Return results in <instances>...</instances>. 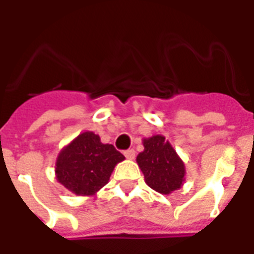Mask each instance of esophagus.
<instances>
[{
  "instance_id": "esophagus-1",
  "label": "esophagus",
  "mask_w": 254,
  "mask_h": 254,
  "mask_svg": "<svg viewBox=\"0 0 254 254\" xmlns=\"http://www.w3.org/2000/svg\"><path fill=\"white\" fill-rule=\"evenodd\" d=\"M124 155H125V157L129 160H133L134 157H135V151L133 150V148H130V150H127L125 152H124Z\"/></svg>"
}]
</instances>
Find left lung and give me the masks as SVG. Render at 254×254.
<instances>
[{
    "mask_svg": "<svg viewBox=\"0 0 254 254\" xmlns=\"http://www.w3.org/2000/svg\"><path fill=\"white\" fill-rule=\"evenodd\" d=\"M144 150L137 163L148 186L163 195L181 189L185 182V164L164 135L143 139Z\"/></svg>",
    "mask_w": 254,
    "mask_h": 254,
    "instance_id": "left-lung-1",
    "label": "left lung"
}]
</instances>
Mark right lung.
Returning <instances> with one entry per match:
<instances>
[{
  "label": "right lung",
  "instance_id": "right-lung-1",
  "mask_svg": "<svg viewBox=\"0 0 254 254\" xmlns=\"http://www.w3.org/2000/svg\"><path fill=\"white\" fill-rule=\"evenodd\" d=\"M124 159L112 144L102 143L99 135L85 131L59 152L55 174L71 192L90 196L107 185L115 167Z\"/></svg>",
  "mask_w": 254,
  "mask_h": 254
}]
</instances>
